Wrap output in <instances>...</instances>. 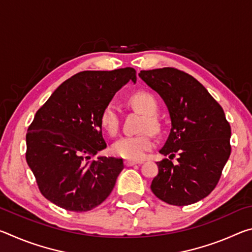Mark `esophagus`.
Wrapping results in <instances>:
<instances>
[{
  "mask_svg": "<svg viewBox=\"0 0 252 252\" xmlns=\"http://www.w3.org/2000/svg\"><path fill=\"white\" fill-rule=\"evenodd\" d=\"M142 161H131V160H126L125 161V164L126 167H132V165L134 164H141Z\"/></svg>",
  "mask_w": 252,
  "mask_h": 252,
  "instance_id": "esophagus-1",
  "label": "esophagus"
}]
</instances>
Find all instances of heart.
Returning <instances> with one entry per match:
<instances>
[{"mask_svg":"<svg viewBox=\"0 0 252 252\" xmlns=\"http://www.w3.org/2000/svg\"><path fill=\"white\" fill-rule=\"evenodd\" d=\"M130 104L140 112L144 114L141 125V130L146 131L136 135L122 136L114 142L112 151L116 156L129 160H141L146 157V153L153 148L151 133L160 130V122L156 117L158 111V103L155 96L150 93L140 91L132 94L129 99ZM100 123L103 130L110 135L117 134L120 126V114L119 109L114 102H108L100 114Z\"/></svg>","mask_w":252,"mask_h":252,"instance_id":"obj_1","label":"heart"}]
</instances>
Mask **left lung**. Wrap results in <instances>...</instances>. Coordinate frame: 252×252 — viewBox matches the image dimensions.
I'll return each instance as SVG.
<instances>
[{
	"instance_id": "1",
	"label": "left lung",
	"mask_w": 252,
	"mask_h": 252,
	"mask_svg": "<svg viewBox=\"0 0 252 252\" xmlns=\"http://www.w3.org/2000/svg\"><path fill=\"white\" fill-rule=\"evenodd\" d=\"M139 76L168 106L171 130L157 162L159 173L151 190L172 206H188L206 198L220 180L231 153V127L223 109L193 76L174 67L141 71Z\"/></svg>"
}]
</instances>
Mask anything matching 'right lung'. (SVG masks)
Here are the masks:
<instances>
[{"mask_svg":"<svg viewBox=\"0 0 252 252\" xmlns=\"http://www.w3.org/2000/svg\"><path fill=\"white\" fill-rule=\"evenodd\" d=\"M135 70L83 71L71 76L37 110L27 133V162L44 197L74 212L109 197L125 168L118 158L91 157L106 148L100 114Z\"/></svg>","mask_w":252,"mask_h":252,"instance_id":"add662e5","label":"right lung"}]
</instances>
